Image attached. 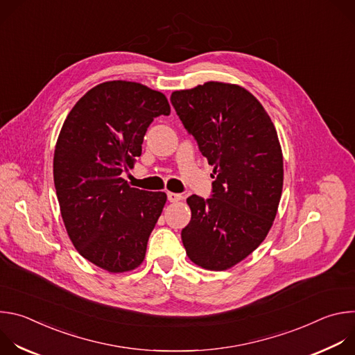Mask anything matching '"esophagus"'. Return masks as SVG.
<instances>
[{"label": "esophagus", "mask_w": 355, "mask_h": 355, "mask_svg": "<svg viewBox=\"0 0 355 355\" xmlns=\"http://www.w3.org/2000/svg\"><path fill=\"white\" fill-rule=\"evenodd\" d=\"M167 199L170 202H178L182 199V195L181 193H174V192H167Z\"/></svg>", "instance_id": "esophagus-1"}]
</instances>
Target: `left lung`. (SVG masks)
Listing matches in <instances>:
<instances>
[{
  "mask_svg": "<svg viewBox=\"0 0 355 355\" xmlns=\"http://www.w3.org/2000/svg\"><path fill=\"white\" fill-rule=\"evenodd\" d=\"M170 99L215 174L211 198L187 199L182 244L196 266L223 271L251 254L272 226L284 184L278 135L259 99L236 84L209 81Z\"/></svg>",
  "mask_w": 355,
  "mask_h": 355,
  "instance_id": "8db88e82",
  "label": "left lung"
}]
</instances>
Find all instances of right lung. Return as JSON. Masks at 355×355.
<instances>
[{
  "label": "right lung",
  "mask_w": 355,
  "mask_h": 355,
  "mask_svg": "<svg viewBox=\"0 0 355 355\" xmlns=\"http://www.w3.org/2000/svg\"><path fill=\"white\" fill-rule=\"evenodd\" d=\"M164 94L132 81L91 88L67 115L53 159L62 218L80 254L108 272L137 268L166 205L164 192L130 188L133 168L155 118L170 115Z\"/></svg>",
  "instance_id": "right-lung-1"
}]
</instances>
